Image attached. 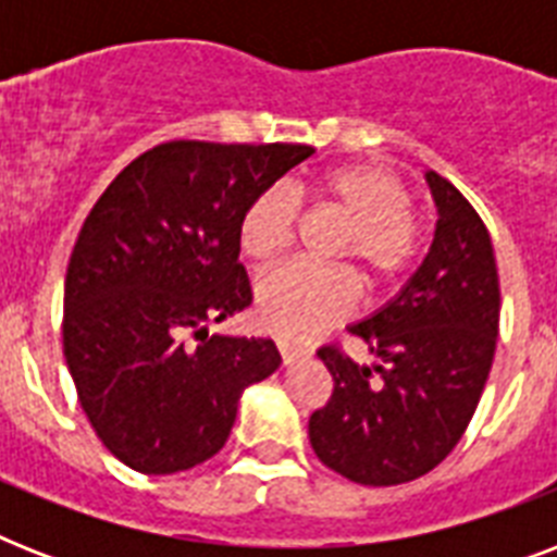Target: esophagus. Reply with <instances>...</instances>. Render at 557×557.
<instances>
[{
    "mask_svg": "<svg viewBox=\"0 0 557 557\" xmlns=\"http://www.w3.org/2000/svg\"><path fill=\"white\" fill-rule=\"evenodd\" d=\"M277 349H280V358H283V364H292V361H297V358L304 356V349L297 347V344H292V341H277Z\"/></svg>",
    "mask_w": 557,
    "mask_h": 557,
    "instance_id": "obj_1",
    "label": "esophagus"
}]
</instances>
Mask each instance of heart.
Returning a JSON list of instances; mask_svg holds the SVG:
<instances>
[{
    "instance_id": "b5f03b06",
    "label": "heart",
    "mask_w": 557,
    "mask_h": 557,
    "mask_svg": "<svg viewBox=\"0 0 557 557\" xmlns=\"http://www.w3.org/2000/svg\"><path fill=\"white\" fill-rule=\"evenodd\" d=\"M306 201L347 219L330 257L356 270L372 292L405 277L422 253V219L410 208L405 182L379 164H347L292 193L283 187L260 193L236 227L245 260L257 269L283 260L295 243L297 205ZM351 272L292 265L271 274L257 288V321L286 338H306L344 321L358 300Z\"/></svg>"
}]
</instances>
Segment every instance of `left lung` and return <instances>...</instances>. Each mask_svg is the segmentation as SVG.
I'll return each instance as SVG.
<instances>
[{
  "instance_id": "left-lung-1",
  "label": "left lung",
  "mask_w": 557,
  "mask_h": 557,
  "mask_svg": "<svg viewBox=\"0 0 557 557\" xmlns=\"http://www.w3.org/2000/svg\"><path fill=\"white\" fill-rule=\"evenodd\" d=\"M424 178L440 210L431 251L387 306L349 326L375 361L318 349L335 387L309 416V442L323 466L361 485L410 483L448 457L480 405L497 347L492 236L448 178L433 170Z\"/></svg>"
}]
</instances>
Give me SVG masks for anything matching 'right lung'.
<instances>
[{
  "mask_svg": "<svg viewBox=\"0 0 557 557\" xmlns=\"http://www.w3.org/2000/svg\"><path fill=\"white\" fill-rule=\"evenodd\" d=\"M312 152L159 144L83 222L65 271V364L98 440L133 471L176 474L219 454L243 389L280 367L271 338L208 326L251 306L239 216Z\"/></svg>",
  "mask_w": 557,
  "mask_h": 557,
  "instance_id": "obj_1",
  "label": "right lung"
}]
</instances>
